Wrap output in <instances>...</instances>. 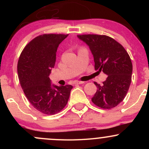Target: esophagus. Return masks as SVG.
Here are the masks:
<instances>
[{
  "instance_id": "obj_1",
  "label": "esophagus",
  "mask_w": 149,
  "mask_h": 149,
  "mask_svg": "<svg viewBox=\"0 0 149 149\" xmlns=\"http://www.w3.org/2000/svg\"><path fill=\"white\" fill-rule=\"evenodd\" d=\"M84 83V81H74V84H83Z\"/></svg>"
}]
</instances>
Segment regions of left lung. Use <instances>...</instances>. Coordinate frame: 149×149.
<instances>
[{
	"mask_svg": "<svg viewBox=\"0 0 149 149\" xmlns=\"http://www.w3.org/2000/svg\"><path fill=\"white\" fill-rule=\"evenodd\" d=\"M77 37L89 47L95 70L107 76L101 85L94 82L97 90L91 101L102 109L115 107L124 100L131 83L133 65L128 53L108 36L84 34Z\"/></svg>",
	"mask_w": 149,
	"mask_h": 149,
	"instance_id": "obj_1",
	"label": "left lung"
}]
</instances>
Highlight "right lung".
<instances>
[{
  "label": "right lung",
  "mask_w": 149,
  "mask_h": 149,
  "mask_svg": "<svg viewBox=\"0 0 149 149\" xmlns=\"http://www.w3.org/2000/svg\"><path fill=\"white\" fill-rule=\"evenodd\" d=\"M68 34H49L33 39L23 49L17 65L21 86L31 104L45 115H55L67 104L71 85L51 83L49 76L56 61V52Z\"/></svg>",
  "instance_id": "obj_1"
}]
</instances>
